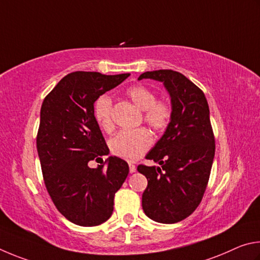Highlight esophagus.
Listing matches in <instances>:
<instances>
[{"mask_svg": "<svg viewBox=\"0 0 260 260\" xmlns=\"http://www.w3.org/2000/svg\"><path fill=\"white\" fill-rule=\"evenodd\" d=\"M129 170L130 174H134V172H136V166L133 165V163H129Z\"/></svg>", "mask_w": 260, "mask_h": 260, "instance_id": "esophagus-1", "label": "esophagus"}]
</instances>
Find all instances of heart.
Returning <instances> with one entry per match:
<instances>
[{"mask_svg": "<svg viewBox=\"0 0 260 260\" xmlns=\"http://www.w3.org/2000/svg\"><path fill=\"white\" fill-rule=\"evenodd\" d=\"M126 95L136 106L144 111V120L152 129L163 131L171 118V107L165 102H156V94L145 85H134L126 90ZM94 115L100 126L105 130L112 129V99L103 94L94 104ZM152 145V136L147 130L136 129L120 131L111 140V151L118 157L136 161Z\"/></svg>", "mask_w": 260, "mask_h": 260, "instance_id": "obj_1", "label": "heart"}]
</instances>
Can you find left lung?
<instances>
[{
	"mask_svg": "<svg viewBox=\"0 0 260 260\" xmlns=\"http://www.w3.org/2000/svg\"><path fill=\"white\" fill-rule=\"evenodd\" d=\"M162 82L169 93L171 118L146 158L160 167L138 166L147 178L143 210L161 224H175L201 202L215 157V138L207 98L192 81L171 70L145 72L138 80Z\"/></svg>",
	"mask_w": 260,
	"mask_h": 260,
	"instance_id": "obj_1",
	"label": "left lung"
}]
</instances>
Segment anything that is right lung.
I'll return each instance as SVG.
<instances>
[{
	"label": "right lung",
	"mask_w": 260,
	"mask_h": 260,
	"mask_svg": "<svg viewBox=\"0 0 260 260\" xmlns=\"http://www.w3.org/2000/svg\"><path fill=\"white\" fill-rule=\"evenodd\" d=\"M129 75L71 73L43 100L36 147L44 184L58 211L75 225L106 221L113 213L114 195L129 174L127 163L117 156H108L97 168L88 165L109 154L94 102Z\"/></svg>",
	"instance_id": "add662e5"
}]
</instances>
